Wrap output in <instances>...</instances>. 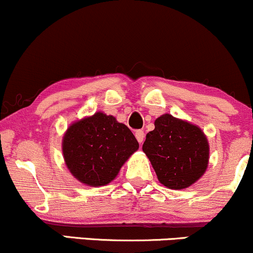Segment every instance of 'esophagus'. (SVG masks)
I'll return each instance as SVG.
<instances>
[{
    "instance_id": "1",
    "label": "esophagus",
    "mask_w": 253,
    "mask_h": 253,
    "mask_svg": "<svg viewBox=\"0 0 253 253\" xmlns=\"http://www.w3.org/2000/svg\"><path fill=\"white\" fill-rule=\"evenodd\" d=\"M135 138H136V140L139 141V144L143 143L144 139H145V133H144V130H141V129L135 130Z\"/></svg>"
}]
</instances>
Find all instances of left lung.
<instances>
[{
  "mask_svg": "<svg viewBox=\"0 0 253 253\" xmlns=\"http://www.w3.org/2000/svg\"><path fill=\"white\" fill-rule=\"evenodd\" d=\"M143 151L158 181L175 190L195 183L206 172L210 159V145L201 128L170 114L156 119Z\"/></svg>",
  "mask_w": 253,
  "mask_h": 253,
  "instance_id": "8db88e82",
  "label": "left lung"
}]
</instances>
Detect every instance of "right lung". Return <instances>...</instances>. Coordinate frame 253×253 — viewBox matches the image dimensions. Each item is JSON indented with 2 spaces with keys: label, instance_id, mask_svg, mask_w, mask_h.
Here are the masks:
<instances>
[{
  "label": "right lung",
  "instance_id": "1",
  "mask_svg": "<svg viewBox=\"0 0 253 253\" xmlns=\"http://www.w3.org/2000/svg\"><path fill=\"white\" fill-rule=\"evenodd\" d=\"M62 149L72 175L84 184L100 187L117 177L139 144L126 125L98 112L69 127Z\"/></svg>",
  "mask_w": 253,
  "mask_h": 253
}]
</instances>
